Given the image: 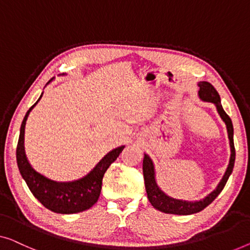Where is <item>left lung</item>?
<instances>
[{
    "mask_svg": "<svg viewBox=\"0 0 250 250\" xmlns=\"http://www.w3.org/2000/svg\"><path fill=\"white\" fill-rule=\"evenodd\" d=\"M200 98L204 101H208V103H213L216 106L220 116L226 123L227 129H228V136H229L230 141V147H231V155L229 166H228L227 171L224 173L223 178L220 184L216 187V189L212 191L211 194L208 195L204 200L197 201V202H187L183 200H176L166 195L160 188L158 187L157 183H155L154 178V167L153 162L150 159L147 154H144L143 159V176H144V183H146V189L147 194V198H149L150 203L152 204L154 208L159 209V211L164 213H169V214H179V215H188L194 214V213L201 212L204 209L206 206H208L213 201L218 197V195L221 193L222 189L226 186V184L229 179V176L231 175L233 170L234 160H236V150H234V143H233V126L232 122H231L230 117L228 116L226 111L223 110L221 106V99L218 91H216L214 86L208 82H200Z\"/></svg>",
    "mask_w": 250,
    "mask_h": 250,
    "instance_id": "left-lung-1",
    "label": "left lung"
}]
</instances>
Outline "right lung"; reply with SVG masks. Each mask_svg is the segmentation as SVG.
Segmentation results:
<instances>
[{
  "instance_id": "right-lung-1",
  "label": "right lung",
  "mask_w": 250,
  "mask_h": 250,
  "mask_svg": "<svg viewBox=\"0 0 250 250\" xmlns=\"http://www.w3.org/2000/svg\"><path fill=\"white\" fill-rule=\"evenodd\" d=\"M36 104L29 108L20 127L19 141H18L17 146V164L21 176L27 183L32 195L50 211L61 213V214H72V213H79L89 209L98 201L104 172L118 158L124 146L116 147L109 153H107L101 159L99 164L93 168L92 171L75 182L57 183L46 178L41 173L35 171L29 165L23 146L26 121L29 113L36 106Z\"/></svg>"
}]
</instances>
